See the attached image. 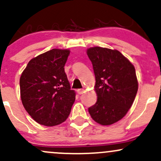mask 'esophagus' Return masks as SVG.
<instances>
[{"instance_id": "1", "label": "esophagus", "mask_w": 161, "mask_h": 161, "mask_svg": "<svg viewBox=\"0 0 161 161\" xmlns=\"http://www.w3.org/2000/svg\"><path fill=\"white\" fill-rule=\"evenodd\" d=\"M84 92L85 90L83 88H80V89L77 90V92H78V94H79V95H82V94L84 93Z\"/></svg>"}]
</instances>
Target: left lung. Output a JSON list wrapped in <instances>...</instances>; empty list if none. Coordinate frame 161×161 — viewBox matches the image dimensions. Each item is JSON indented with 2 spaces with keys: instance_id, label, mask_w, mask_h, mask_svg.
I'll list each match as a JSON object with an SVG mask.
<instances>
[{
  "instance_id": "obj_1",
  "label": "left lung",
  "mask_w": 161,
  "mask_h": 161,
  "mask_svg": "<svg viewBox=\"0 0 161 161\" xmlns=\"http://www.w3.org/2000/svg\"><path fill=\"white\" fill-rule=\"evenodd\" d=\"M87 54L93 66L97 95L88 112L99 124L111 125L132 107L138 91L136 69L117 50L94 47L87 50Z\"/></svg>"
}]
</instances>
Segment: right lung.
<instances>
[{
  "mask_svg": "<svg viewBox=\"0 0 161 161\" xmlns=\"http://www.w3.org/2000/svg\"><path fill=\"white\" fill-rule=\"evenodd\" d=\"M69 50L52 49L28 63L19 79L25 110L41 125L53 126L67 119L75 99L64 66Z\"/></svg>",
  "mask_w": 161,
  "mask_h": 161,
  "instance_id": "add662e5",
  "label": "right lung"
}]
</instances>
